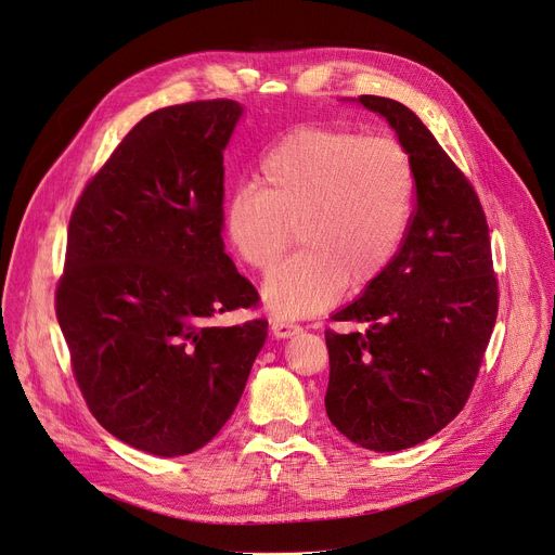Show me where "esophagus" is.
<instances>
[{
  "label": "esophagus",
  "instance_id": "esophagus-1",
  "mask_svg": "<svg viewBox=\"0 0 555 555\" xmlns=\"http://www.w3.org/2000/svg\"><path fill=\"white\" fill-rule=\"evenodd\" d=\"M301 331V326L299 324H295V322H291V320H272V333L276 335V337H291V335H295V333H299Z\"/></svg>",
  "mask_w": 555,
  "mask_h": 555
}]
</instances>
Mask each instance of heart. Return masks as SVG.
Returning <instances> with one entry per match:
<instances>
[{"instance_id": "b5f03b06", "label": "heart", "mask_w": 555, "mask_h": 555, "mask_svg": "<svg viewBox=\"0 0 555 555\" xmlns=\"http://www.w3.org/2000/svg\"><path fill=\"white\" fill-rule=\"evenodd\" d=\"M415 202L411 152L392 135L343 127H295L258 160L256 183L237 185L222 206L229 247L268 272L293 243L301 251L262 285L279 318L326 308L343 287H365L395 260Z\"/></svg>"}]
</instances>
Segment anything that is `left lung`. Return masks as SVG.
<instances>
[{"label": "left lung", "instance_id": "obj_1", "mask_svg": "<svg viewBox=\"0 0 555 555\" xmlns=\"http://www.w3.org/2000/svg\"><path fill=\"white\" fill-rule=\"evenodd\" d=\"M411 152L415 210L403 243L365 295L335 312L363 333L326 328V415L351 442L401 451L463 411L499 312L490 229L474 185L403 104L360 94Z\"/></svg>", "mask_w": 555, "mask_h": 555}]
</instances>
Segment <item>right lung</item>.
Listing matches in <instances>:
<instances>
[{
	"mask_svg": "<svg viewBox=\"0 0 555 555\" xmlns=\"http://www.w3.org/2000/svg\"><path fill=\"white\" fill-rule=\"evenodd\" d=\"M243 106L142 117L86 183L67 227L56 318L79 390L117 440L154 455L208 444L268 337L256 287L224 254V147Z\"/></svg>",
	"mask_w": 555,
	"mask_h": 555,
	"instance_id": "1",
	"label": "right lung"
}]
</instances>
